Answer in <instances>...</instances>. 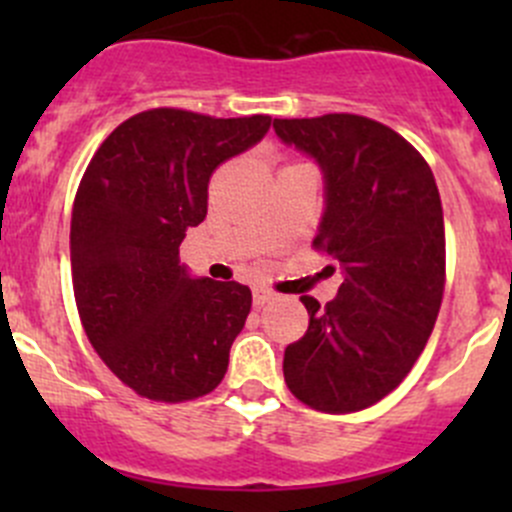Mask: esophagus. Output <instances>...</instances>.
Segmentation results:
<instances>
[{
	"label": "esophagus",
	"mask_w": 512,
	"mask_h": 512,
	"mask_svg": "<svg viewBox=\"0 0 512 512\" xmlns=\"http://www.w3.org/2000/svg\"><path fill=\"white\" fill-rule=\"evenodd\" d=\"M252 299H255V304H267L270 299H275V292L265 285H255L252 287Z\"/></svg>",
	"instance_id": "obj_1"
}]
</instances>
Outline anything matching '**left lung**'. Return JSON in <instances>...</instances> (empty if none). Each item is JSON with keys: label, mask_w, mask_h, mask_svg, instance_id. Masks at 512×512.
<instances>
[{"label": "left lung", "mask_w": 512, "mask_h": 512, "mask_svg": "<svg viewBox=\"0 0 512 512\" xmlns=\"http://www.w3.org/2000/svg\"><path fill=\"white\" fill-rule=\"evenodd\" d=\"M275 133L309 153L327 180L314 250L344 270L327 304L304 294L309 327L285 349L294 399L352 414L396 389L426 347L446 287V232L436 180L404 136L374 118H275Z\"/></svg>", "instance_id": "obj_1"}]
</instances>
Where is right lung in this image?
Returning a JSON list of instances; mask_svg holds the SVG:
<instances>
[{
	"instance_id": "right-lung-1",
	"label": "right lung",
	"mask_w": 512,
	"mask_h": 512,
	"mask_svg": "<svg viewBox=\"0 0 512 512\" xmlns=\"http://www.w3.org/2000/svg\"><path fill=\"white\" fill-rule=\"evenodd\" d=\"M270 123L265 113L148 108L113 128L86 165L71 210L76 309L103 364L143 399L180 404L223 381L252 292L193 280L178 247L208 215L213 170Z\"/></svg>"
}]
</instances>
